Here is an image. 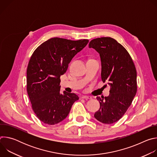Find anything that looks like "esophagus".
Listing matches in <instances>:
<instances>
[{
  "label": "esophagus",
  "instance_id": "1",
  "mask_svg": "<svg viewBox=\"0 0 157 157\" xmlns=\"http://www.w3.org/2000/svg\"><path fill=\"white\" fill-rule=\"evenodd\" d=\"M82 99H92V98L91 96H81Z\"/></svg>",
  "mask_w": 157,
  "mask_h": 157
}]
</instances>
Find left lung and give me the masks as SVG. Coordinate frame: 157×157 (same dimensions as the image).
Returning a JSON list of instances; mask_svg holds the SVG:
<instances>
[{"mask_svg": "<svg viewBox=\"0 0 157 157\" xmlns=\"http://www.w3.org/2000/svg\"><path fill=\"white\" fill-rule=\"evenodd\" d=\"M89 47L99 53L102 81L110 86L108 97H97L100 108L94 117L104 124H113L125 114L136 94V66L127 50L113 38L93 39L89 42Z\"/></svg>", "mask_w": 157, "mask_h": 157, "instance_id": "8db88e82", "label": "left lung"}]
</instances>
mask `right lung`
I'll use <instances>...</instances> for the list:
<instances>
[{
	"mask_svg": "<svg viewBox=\"0 0 157 157\" xmlns=\"http://www.w3.org/2000/svg\"><path fill=\"white\" fill-rule=\"evenodd\" d=\"M88 42L87 39L55 37L43 42L33 53L27 70V91L33 112L44 124L61 122L79 99L75 93L64 91L60 94V76Z\"/></svg>",
	"mask_w": 157,
	"mask_h": 157,
	"instance_id": "right-lung-1",
	"label": "right lung"
}]
</instances>
